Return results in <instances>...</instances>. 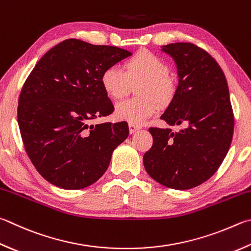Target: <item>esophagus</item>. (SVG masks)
Listing matches in <instances>:
<instances>
[{
    "label": "esophagus",
    "mask_w": 251,
    "mask_h": 251,
    "mask_svg": "<svg viewBox=\"0 0 251 251\" xmlns=\"http://www.w3.org/2000/svg\"><path fill=\"white\" fill-rule=\"evenodd\" d=\"M128 127H129V133L130 134H134V133H136V131H137L138 129H139V127L137 126V125H135V124H128Z\"/></svg>",
    "instance_id": "1"
}]
</instances>
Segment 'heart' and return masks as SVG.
<instances>
[{
  "label": "heart",
  "mask_w": 251,
  "mask_h": 251,
  "mask_svg": "<svg viewBox=\"0 0 251 251\" xmlns=\"http://www.w3.org/2000/svg\"><path fill=\"white\" fill-rule=\"evenodd\" d=\"M167 63L146 50L138 51L125 62V71L116 65L108 66L101 75V85L111 99L118 100L128 92L130 83L137 85L139 98L120 102L115 115L121 121L141 125L156 114L157 102L163 103L172 94Z\"/></svg>",
  "instance_id": "1"
}]
</instances>
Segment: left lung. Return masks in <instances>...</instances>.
<instances>
[{"label":"left lung","mask_w":251,"mask_h":251,"mask_svg":"<svg viewBox=\"0 0 251 251\" xmlns=\"http://www.w3.org/2000/svg\"><path fill=\"white\" fill-rule=\"evenodd\" d=\"M161 51L173 59L179 81L160 116L169 127L149 128L153 144L144 166L158 183L188 190L208 180L228 152L234 133L229 90L221 67L203 49L176 43ZM179 125L185 127L171 129Z\"/></svg>","instance_id":"left-lung-1"}]
</instances>
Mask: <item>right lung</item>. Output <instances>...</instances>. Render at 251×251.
Returning a JSON list of instances; mask_svg holds the SVG:
<instances>
[{"label": "right lung", "mask_w": 251, "mask_h": 251, "mask_svg": "<svg viewBox=\"0 0 251 251\" xmlns=\"http://www.w3.org/2000/svg\"><path fill=\"white\" fill-rule=\"evenodd\" d=\"M129 56L126 49L67 39L36 63L18 99L17 121L30 161L49 183L65 190L93 184L128 137L126 122L89 123L114 111L101 75Z\"/></svg>", "instance_id": "1"}]
</instances>
